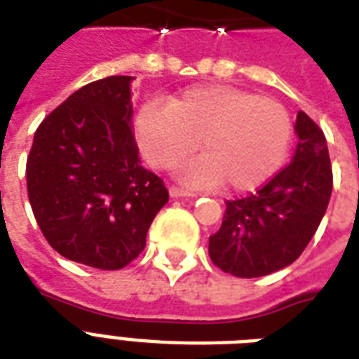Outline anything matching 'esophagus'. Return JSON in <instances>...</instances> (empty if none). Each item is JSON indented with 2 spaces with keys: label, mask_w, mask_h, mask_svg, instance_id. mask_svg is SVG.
<instances>
[{
  "label": "esophagus",
  "mask_w": 359,
  "mask_h": 359,
  "mask_svg": "<svg viewBox=\"0 0 359 359\" xmlns=\"http://www.w3.org/2000/svg\"><path fill=\"white\" fill-rule=\"evenodd\" d=\"M170 196L172 198H187V196H194V194L182 187H170Z\"/></svg>",
  "instance_id": "1"
}]
</instances>
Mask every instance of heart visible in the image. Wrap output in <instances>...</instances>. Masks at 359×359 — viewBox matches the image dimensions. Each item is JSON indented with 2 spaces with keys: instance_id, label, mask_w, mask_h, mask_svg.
<instances>
[{
  "instance_id": "heart-1",
  "label": "heart",
  "mask_w": 359,
  "mask_h": 359,
  "mask_svg": "<svg viewBox=\"0 0 359 359\" xmlns=\"http://www.w3.org/2000/svg\"><path fill=\"white\" fill-rule=\"evenodd\" d=\"M136 140L149 165L168 170L183 163L182 182L247 193L271 180L288 154L292 123L283 104L230 86H198L136 114Z\"/></svg>"
}]
</instances>
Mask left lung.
I'll use <instances>...</instances> for the list:
<instances>
[{
	"instance_id": "left-lung-1",
	"label": "left lung",
	"mask_w": 359,
	"mask_h": 359,
	"mask_svg": "<svg viewBox=\"0 0 359 359\" xmlns=\"http://www.w3.org/2000/svg\"><path fill=\"white\" fill-rule=\"evenodd\" d=\"M292 163L245 198L229 200L223 224L210 236V258L236 277H262L304 252L327 210L333 176L326 136L299 110Z\"/></svg>"
}]
</instances>
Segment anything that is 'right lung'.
Instances as JSON below:
<instances>
[{"mask_svg":"<svg viewBox=\"0 0 359 359\" xmlns=\"http://www.w3.org/2000/svg\"><path fill=\"white\" fill-rule=\"evenodd\" d=\"M133 76L80 88L43 119L27 157V196L46 241L61 257L119 269L146 247L168 202L146 170L130 130Z\"/></svg>","mask_w":359,"mask_h":359,"instance_id":"1","label":"right lung"}]
</instances>
